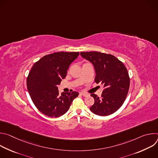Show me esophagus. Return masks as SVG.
Wrapping results in <instances>:
<instances>
[{"label":"esophagus","mask_w":158,"mask_h":158,"mask_svg":"<svg viewBox=\"0 0 158 158\" xmlns=\"http://www.w3.org/2000/svg\"><path fill=\"white\" fill-rule=\"evenodd\" d=\"M80 94H81V95H82V96H84V97H86V96H89V94H88L85 93H80Z\"/></svg>","instance_id":"esophagus-1"}]
</instances>
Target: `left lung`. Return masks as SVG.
Here are the masks:
<instances>
[{"mask_svg":"<svg viewBox=\"0 0 158 158\" xmlns=\"http://www.w3.org/2000/svg\"><path fill=\"white\" fill-rule=\"evenodd\" d=\"M81 56L93 63L94 82L104 88L101 98L91 94L94 104L90 107L94 114L106 116L113 114L123 104L127 95L130 78L126 66L115 56L100 52H81Z\"/></svg>","mask_w":158,"mask_h":158,"instance_id":"1","label":"left lung"}]
</instances>
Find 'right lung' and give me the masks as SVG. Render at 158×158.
<instances>
[{
    "mask_svg": "<svg viewBox=\"0 0 158 158\" xmlns=\"http://www.w3.org/2000/svg\"><path fill=\"white\" fill-rule=\"evenodd\" d=\"M79 54V52H54L42 57L32 67L27 87L33 103L42 114L51 118L62 116L78 96L74 91L59 94L57 85Z\"/></svg>",
    "mask_w": 158,
    "mask_h": 158,
    "instance_id": "add662e5",
    "label": "right lung"
}]
</instances>
